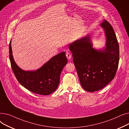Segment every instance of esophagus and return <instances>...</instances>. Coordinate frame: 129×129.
Masks as SVG:
<instances>
[{
    "instance_id": "34e87169",
    "label": "esophagus",
    "mask_w": 129,
    "mask_h": 129,
    "mask_svg": "<svg viewBox=\"0 0 129 129\" xmlns=\"http://www.w3.org/2000/svg\"><path fill=\"white\" fill-rule=\"evenodd\" d=\"M66 56L67 58H68L69 59H70L71 58V57H72L71 54L69 52H67L66 53Z\"/></svg>"
}]
</instances>
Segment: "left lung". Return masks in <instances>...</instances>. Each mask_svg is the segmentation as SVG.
<instances>
[{"mask_svg":"<svg viewBox=\"0 0 129 129\" xmlns=\"http://www.w3.org/2000/svg\"><path fill=\"white\" fill-rule=\"evenodd\" d=\"M106 36V47L103 50L92 48L89 36L71 44L80 84L89 92L101 89L116 75L119 61V46L112 25L105 20L101 23Z\"/></svg>","mask_w":129,"mask_h":129,"instance_id":"8db88e82","label":"left lung"}]
</instances>
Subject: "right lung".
Segmentation results:
<instances>
[{
	"mask_svg": "<svg viewBox=\"0 0 129 129\" xmlns=\"http://www.w3.org/2000/svg\"><path fill=\"white\" fill-rule=\"evenodd\" d=\"M9 58L12 71L19 83L29 91L42 95H49L57 88L61 72L67 63L65 52L51 58L36 71H24L15 63L12 55L11 41Z\"/></svg>",
	"mask_w": 129,
	"mask_h": 129,
	"instance_id": "obj_1",
	"label": "right lung"
}]
</instances>
